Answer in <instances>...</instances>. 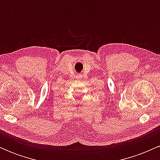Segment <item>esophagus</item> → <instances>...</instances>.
Returning <instances> with one entry per match:
<instances>
[{"mask_svg":"<svg viewBox=\"0 0 160 160\" xmlns=\"http://www.w3.org/2000/svg\"><path fill=\"white\" fill-rule=\"evenodd\" d=\"M78 79L81 78V75H78Z\"/></svg>","mask_w":160,"mask_h":160,"instance_id":"esophagus-1","label":"esophagus"}]
</instances>
